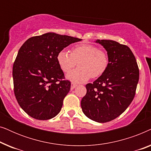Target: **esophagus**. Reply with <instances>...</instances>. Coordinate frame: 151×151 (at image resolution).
Masks as SVG:
<instances>
[{"label": "esophagus", "instance_id": "esophagus-1", "mask_svg": "<svg viewBox=\"0 0 151 151\" xmlns=\"http://www.w3.org/2000/svg\"><path fill=\"white\" fill-rule=\"evenodd\" d=\"M77 86H78L77 84H75V83H73V82H72V83H71V90H72V89H74V88H75Z\"/></svg>", "mask_w": 151, "mask_h": 151}]
</instances>
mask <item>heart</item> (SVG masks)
I'll return each mask as SVG.
<instances>
[{
    "label": "heart",
    "mask_w": 151,
    "mask_h": 151,
    "mask_svg": "<svg viewBox=\"0 0 151 151\" xmlns=\"http://www.w3.org/2000/svg\"><path fill=\"white\" fill-rule=\"evenodd\" d=\"M57 62L62 71L68 73L77 65L78 68L70 72L67 78L76 82H84L89 78H97L106 71L109 65V55L104 51L91 44L73 47L71 53L61 50L57 55Z\"/></svg>",
    "instance_id": "b5f03b06"
}]
</instances>
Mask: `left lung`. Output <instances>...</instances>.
<instances>
[{"label": "left lung", "instance_id": "left-lung-1", "mask_svg": "<svg viewBox=\"0 0 151 151\" xmlns=\"http://www.w3.org/2000/svg\"><path fill=\"white\" fill-rule=\"evenodd\" d=\"M96 42L106 50L109 65L102 76L86 84L81 107L88 118L104 123L119 116L133 101L139 72L135 55L127 45L111 40Z\"/></svg>", "mask_w": 151, "mask_h": 151}]
</instances>
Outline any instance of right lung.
Masks as SVG:
<instances>
[{"label":"right lung","instance_id":"right-lung-1","mask_svg":"<svg viewBox=\"0 0 151 151\" xmlns=\"http://www.w3.org/2000/svg\"><path fill=\"white\" fill-rule=\"evenodd\" d=\"M74 37L47 33L26 40L13 65L14 94L20 106L33 118L47 120L60 111L71 82L57 62V55Z\"/></svg>","mask_w":151,"mask_h":151}]
</instances>
